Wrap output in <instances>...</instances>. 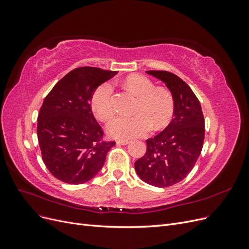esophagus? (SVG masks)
Masks as SVG:
<instances>
[{
  "mask_svg": "<svg viewBox=\"0 0 249 249\" xmlns=\"http://www.w3.org/2000/svg\"><path fill=\"white\" fill-rule=\"evenodd\" d=\"M130 141L129 140H118L117 141V144H122V145H126L129 144Z\"/></svg>",
  "mask_w": 249,
  "mask_h": 249,
  "instance_id": "1",
  "label": "esophagus"
}]
</instances>
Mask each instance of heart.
<instances>
[{"label":"heart","instance_id":"b5f03b06","mask_svg":"<svg viewBox=\"0 0 249 249\" xmlns=\"http://www.w3.org/2000/svg\"><path fill=\"white\" fill-rule=\"evenodd\" d=\"M124 85L139 101L134 109V116H118L108 124L111 136L119 139H131L143 136L149 130H160L166 126L175 114V99L169 90L156 88L154 83L141 74H132ZM114 87L112 83L105 82L97 87L91 97V108L101 122H108L115 114L113 102Z\"/></svg>","mask_w":249,"mask_h":249}]
</instances>
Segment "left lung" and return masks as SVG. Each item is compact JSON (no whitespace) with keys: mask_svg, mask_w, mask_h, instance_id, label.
<instances>
[{"mask_svg":"<svg viewBox=\"0 0 249 249\" xmlns=\"http://www.w3.org/2000/svg\"><path fill=\"white\" fill-rule=\"evenodd\" d=\"M163 81L175 99L171 123L146 140V153L135 162L139 178L155 187H169L184 179L194 167L205 140V118L192 89L177 74L147 71Z\"/></svg>","mask_w":249,"mask_h":249,"instance_id":"left-lung-1","label":"left lung"}]
</instances>
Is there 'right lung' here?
<instances>
[{"label":"right lung","mask_w":249,"mask_h":249,"mask_svg":"<svg viewBox=\"0 0 249 249\" xmlns=\"http://www.w3.org/2000/svg\"><path fill=\"white\" fill-rule=\"evenodd\" d=\"M116 73L78 67L65 74L44 99L37 117V137L44 164L61 182H88L115 145V141L104 140L90 102L94 90Z\"/></svg>","instance_id":"right-lung-1"}]
</instances>
